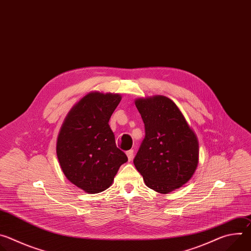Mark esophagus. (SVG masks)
I'll use <instances>...</instances> for the list:
<instances>
[{
  "instance_id": "obj_1",
  "label": "esophagus",
  "mask_w": 251,
  "mask_h": 251,
  "mask_svg": "<svg viewBox=\"0 0 251 251\" xmlns=\"http://www.w3.org/2000/svg\"><path fill=\"white\" fill-rule=\"evenodd\" d=\"M126 155H127V157H128V160L129 161H131L132 159H133V156H134V150H129V151H127L126 152Z\"/></svg>"
}]
</instances>
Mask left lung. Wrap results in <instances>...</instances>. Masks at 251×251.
<instances>
[{
  "label": "left lung",
  "mask_w": 251,
  "mask_h": 251,
  "mask_svg": "<svg viewBox=\"0 0 251 251\" xmlns=\"http://www.w3.org/2000/svg\"><path fill=\"white\" fill-rule=\"evenodd\" d=\"M145 138L134 159L146 186L169 194L188 183L199 164V141L176 103L163 95L137 98Z\"/></svg>",
  "instance_id": "8db88e82"
}]
</instances>
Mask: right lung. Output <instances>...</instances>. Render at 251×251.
Here are the masks:
<instances>
[{
	"label": "right lung",
	"mask_w": 251,
	"mask_h": 251,
	"mask_svg": "<svg viewBox=\"0 0 251 251\" xmlns=\"http://www.w3.org/2000/svg\"><path fill=\"white\" fill-rule=\"evenodd\" d=\"M118 93L92 91L67 113L56 139L57 159L67 180L88 194L108 189L128 161L117 148L109 119L121 101Z\"/></svg>",
	"instance_id": "right-lung-1"
}]
</instances>
